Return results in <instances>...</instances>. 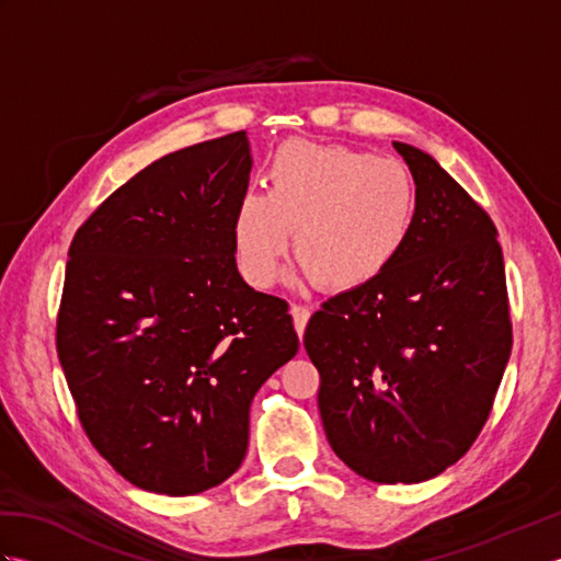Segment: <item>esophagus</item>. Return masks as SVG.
I'll return each instance as SVG.
<instances>
[{"instance_id": "34e87169", "label": "esophagus", "mask_w": 561, "mask_h": 561, "mask_svg": "<svg viewBox=\"0 0 561 561\" xmlns=\"http://www.w3.org/2000/svg\"><path fill=\"white\" fill-rule=\"evenodd\" d=\"M291 318H294V328H296V332H299V337H304V330H306L308 318H311V311H308V308L301 304H294Z\"/></svg>"}]
</instances>
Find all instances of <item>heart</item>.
<instances>
[{"instance_id":"heart-1","label":"heart","mask_w":561,"mask_h":561,"mask_svg":"<svg viewBox=\"0 0 561 561\" xmlns=\"http://www.w3.org/2000/svg\"><path fill=\"white\" fill-rule=\"evenodd\" d=\"M420 190L398 159L342 145L289 141L270 163L267 190L248 187L233 214L243 277L270 287L289 248L318 289L352 291L388 272L408 248Z\"/></svg>"}]
</instances>
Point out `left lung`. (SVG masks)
Segmentation results:
<instances>
[{
	"mask_svg": "<svg viewBox=\"0 0 561 561\" xmlns=\"http://www.w3.org/2000/svg\"><path fill=\"white\" fill-rule=\"evenodd\" d=\"M420 190L408 248L308 320L318 410L337 458L378 484L432 480L482 432L511 356L496 226L426 151L392 145Z\"/></svg>",
	"mask_w": 561,
	"mask_h": 561,
	"instance_id": "8db88e82",
	"label": "left lung"
}]
</instances>
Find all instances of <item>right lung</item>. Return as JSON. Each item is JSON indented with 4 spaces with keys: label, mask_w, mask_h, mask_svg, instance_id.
Listing matches in <instances>:
<instances>
[{
    "label": "right lung",
    "mask_w": 561,
    "mask_h": 561,
    "mask_svg": "<svg viewBox=\"0 0 561 561\" xmlns=\"http://www.w3.org/2000/svg\"><path fill=\"white\" fill-rule=\"evenodd\" d=\"M250 169L245 133L173 151L69 245L59 364L93 448L139 490L187 496L229 480L250 402L299 352L287 301L236 267Z\"/></svg>",
    "instance_id": "right-lung-1"
}]
</instances>
